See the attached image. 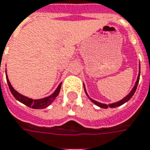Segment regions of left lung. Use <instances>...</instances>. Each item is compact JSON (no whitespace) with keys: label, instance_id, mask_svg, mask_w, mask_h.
Here are the masks:
<instances>
[{"label":"left lung","instance_id":"1","mask_svg":"<svg viewBox=\"0 0 150 150\" xmlns=\"http://www.w3.org/2000/svg\"><path fill=\"white\" fill-rule=\"evenodd\" d=\"M141 66H140V64H139V74H138V76H137V82H136V83H135V85H134L133 88L132 89V91L130 92L127 95L126 97H124L123 99H122V100H119V101H117V102H115V103H111V104H103V103H100V102H98V101H97V100H93V99H92L91 97H89V96H88V93H87V91H86V88H85V85H84V83H83V88H84V91H85V93L86 95L88 96V97L89 98L90 100H91V101L93 102V103H94L95 105H97V106H99L100 108H103V109H107L108 107L110 108H115V107H118V106H120V105H123L124 103H126L127 101H128V100L132 97V96H133V94L135 93V92H136V90H137V85H138V83H139V79H140V73H141Z\"/></svg>","mask_w":150,"mask_h":150}]
</instances>
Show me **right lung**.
<instances>
[{"mask_svg": "<svg viewBox=\"0 0 150 150\" xmlns=\"http://www.w3.org/2000/svg\"><path fill=\"white\" fill-rule=\"evenodd\" d=\"M6 80H7V83H8L9 90H10L11 93L13 94V97H15V99L18 100V101H20L21 103L26 105L27 106L32 108V109H45V108L48 107L50 105L52 104V102L58 96V94L60 93L61 86H62V83H60L59 85L57 86L56 90L51 95L45 97V98H41V99H32V98H30V97H26V96L22 95L21 93H19L18 91L14 89L13 88V86L11 85V83L9 82L7 74H6Z\"/></svg>", "mask_w": 150, "mask_h": 150, "instance_id": "right-lung-1", "label": "right lung"}]
</instances>
